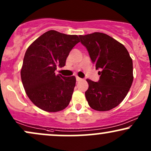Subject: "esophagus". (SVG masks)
Returning a JSON list of instances; mask_svg holds the SVG:
<instances>
[{
	"instance_id": "1",
	"label": "esophagus",
	"mask_w": 151,
	"mask_h": 151,
	"mask_svg": "<svg viewBox=\"0 0 151 151\" xmlns=\"http://www.w3.org/2000/svg\"><path fill=\"white\" fill-rule=\"evenodd\" d=\"M76 79H77V81H81V79L80 77H76Z\"/></svg>"
}]
</instances>
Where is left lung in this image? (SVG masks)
Listing matches in <instances>:
<instances>
[{
  "label": "left lung",
  "instance_id": "8db88e82",
  "mask_svg": "<svg viewBox=\"0 0 151 151\" xmlns=\"http://www.w3.org/2000/svg\"><path fill=\"white\" fill-rule=\"evenodd\" d=\"M79 37L101 75L98 82L86 79L89 88L85 96L89 106L99 111L115 108L126 97L133 83V61L129 52L124 45L102 32Z\"/></svg>",
  "mask_w": 151,
  "mask_h": 151
}]
</instances>
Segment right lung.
<instances>
[{
    "label": "right lung",
    "mask_w": 151,
    "mask_h": 151,
    "mask_svg": "<svg viewBox=\"0 0 151 151\" xmlns=\"http://www.w3.org/2000/svg\"><path fill=\"white\" fill-rule=\"evenodd\" d=\"M79 42L76 35L49 30L26 50L20 76L26 94L38 108L58 112L69 105L76 77L56 75L55 71L65 65L70 51Z\"/></svg>",
    "instance_id": "add662e5"
}]
</instances>
